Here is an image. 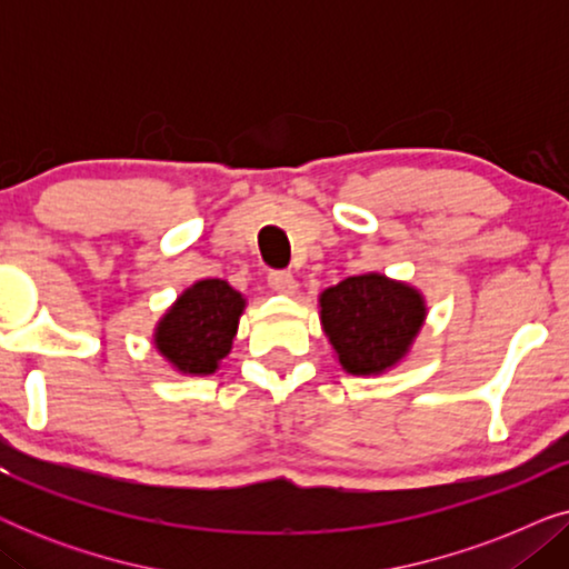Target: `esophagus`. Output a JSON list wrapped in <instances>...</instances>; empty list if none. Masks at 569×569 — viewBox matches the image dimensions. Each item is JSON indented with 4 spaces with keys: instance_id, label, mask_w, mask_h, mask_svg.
<instances>
[{
    "instance_id": "esophagus-1",
    "label": "esophagus",
    "mask_w": 569,
    "mask_h": 569,
    "mask_svg": "<svg viewBox=\"0 0 569 569\" xmlns=\"http://www.w3.org/2000/svg\"><path fill=\"white\" fill-rule=\"evenodd\" d=\"M269 284H271V290L279 295H292L295 290H298V282H295V277L290 274V271H271Z\"/></svg>"
}]
</instances>
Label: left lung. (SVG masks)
<instances>
[{
  "label": "left lung",
  "mask_w": 569,
  "mask_h": 569,
  "mask_svg": "<svg viewBox=\"0 0 569 569\" xmlns=\"http://www.w3.org/2000/svg\"><path fill=\"white\" fill-rule=\"evenodd\" d=\"M419 287L368 271L341 279L318 295L321 329L341 370L357 378L399 368L427 321Z\"/></svg>",
  "instance_id": "1"
}]
</instances>
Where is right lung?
<instances>
[{
  "instance_id": "obj_1",
  "label": "right lung",
  "mask_w": 569,
  "mask_h": 569,
  "mask_svg": "<svg viewBox=\"0 0 569 569\" xmlns=\"http://www.w3.org/2000/svg\"><path fill=\"white\" fill-rule=\"evenodd\" d=\"M246 306L224 279H199L154 323L152 345L181 376H212L230 355Z\"/></svg>"
}]
</instances>
